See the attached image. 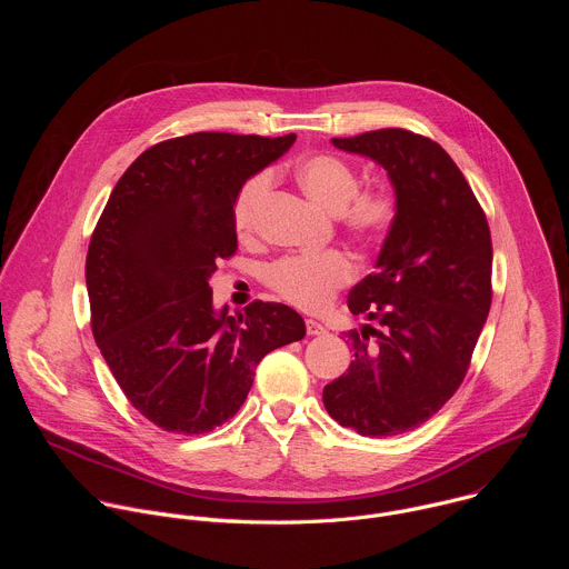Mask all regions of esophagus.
Wrapping results in <instances>:
<instances>
[{"label": "esophagus", "instance_id": "obj_1", "mask_svg": "<svg viewBox=\"0 0 569 569\" xmlns=\"http://www.w3.org/2000/svg\"><path fill=\"white\" fill-rule=\"evenodd\" d=\"M306 333L308 336H323V333H327V329H323L317 319H306Z\"/></svg>", "mask_w": 569, "mask_h": 569}]
</instances>
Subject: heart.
<instances>
[{
    "instance_id": "b5f03b06",
    "label": "heart",
    "mask_w": 569,
    "mask_h": 569,
    "mask_svg": "<svg viewBox=\"0 0 569 569\" xmlns=\"http://www.w3.org/2000/svg\"><path fill=\"white\" fill-rule=\"evenodd\" d=\"M295 178L303 193L338 216L340 224L356 240L382 238L398 216V200L387 187L360 189L358 171L338 154L317 152L297 161ZM272 187L268 171L252 176L242 184L231 204V227L238 238H248L257 229L261 204ZM353 263L342 252L312 257H283L263 270V281L281 299L303 310L327 306L333 292L353 279Z\"/></svg>"
}]
</instances>
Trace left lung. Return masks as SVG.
<instances>
[{
	"label": "left lung",
	"instance_id": "obj_1",
	"mask_svg": "<svg viewBox=\"0 0 569 569\" xmlns=\"http://www.w3.org/2000/svg\"><path fill=\"white\" fill-rule=\"evenodd\" d=\"M333 146L387 171L398 216L376 272L349 292V310L380 327L347 333L356 360L321 398L340 426L393 437L437 415L468 371L491 308V231L437 141L385 128Z\"/></svg>",
	"mask_w": 569,
	"mask_h": 569
}]
</instances>
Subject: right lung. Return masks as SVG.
Listing matches in <instances>:
<instances>
[{
    "label": "right lung",
    "instance_id": "obj_1",
    "mask_svg": "<svg viewBox=\"0 0 569 569\" xmlns=\"http://www.w3.org/2000/svg\"><path fill=\"white\" fill-rule=\"evenodd\" d=\"M295 134L193 132L143 150L117 182L90 240L94 340L119 387L157 428L204 435L246 402L257 365L306 336L297 310L213 308L216 261L236 252L238 189Z\"/></svg>",
    "mask_w": 569,
    "mask_h": 569
}]
</instances>
